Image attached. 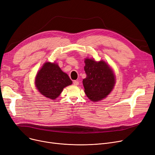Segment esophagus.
<instances>
[{
  "label": "esophagus",
  "mask_w": 155,
  "mask_h": 155,
  "mask_svg": "<svg viewBox=\"0 0 155 155\" xmlns=\"http://www.w3.org/2000/svg\"><path fill=\"white\" fill-rule=\"evenodd\" d=\"M79 84V82H78V81H73V85H78Z\"/></svg>",
  "instance_id": "1"
}]
</instances>
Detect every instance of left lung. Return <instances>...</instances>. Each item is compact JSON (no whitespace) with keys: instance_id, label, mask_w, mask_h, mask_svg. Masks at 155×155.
<instances>
[{"instance_id":"left-lung-1","label":"left lung","mask_w":155,"mask_h":155,"mask_svg":"<svg viewBox=\"0 0 155 155\" xmlns=\"http://www.w3.org/2000/svg\"><path fill=\"white\" fill-rule=\"evenodd\" d=\"M84 70L87 76L83 80L85 93L92 101H98L110 93L116 83L112 68L104 61L86 58Z\"/></svg>"}]
</instances>
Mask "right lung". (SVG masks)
Instances as JSON below:
<instances>
[{"label": "right lung", "mask_w": 155, "mask_h": 155, "mask_svg": "<svg viewBox=\"0 0 155 155\" xmlns=\"http://www.w3.org/2000/svg\"><path fill=\"white\" fill-rule=\"evenodd\" d=\"M71 84L69 76L55 62H45L35 78V85L39 92L51 100L59 97L63 89Z\"/></svg>", "instance_id": "1"}]
</instances>
